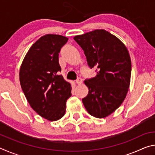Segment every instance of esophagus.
Here are the masks:
<instances>
[{"instance_id":"1","label":"esophagus","mask_w":155,"mask_h":155,"mask_svg":"<svg viewBox=\"0 0 155 155\" xmlns=\"http://www.w3.org/2000/svg\"><path fill=\"white\" fill-rule=\"evenodd\" d=\"M76 83H77V84H78V85H79V84H81L83 83V81H82V79H81V78H78L77 80H76Z\"/></svg>"}]
</instances>
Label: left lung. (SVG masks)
<instances>
[{
  "instance_id": "1",
  "label": "left lung",
  "mask_w": 155,
  "mask_h": 155,
  "mask_svg": "<svg viewBox=\"0 0 155 155\" xmlns=\"http://www.w3.org/2000/svg\"><path fill=\"white\" fill-rule=\"evenodd\" d=\"M86 57L95 77L87 78V96L83 103L91 115L103 118L121 105L129 87L131 61L121 41L108 31L98 29L74 38Z\"/></svg>"
}]
</instances>
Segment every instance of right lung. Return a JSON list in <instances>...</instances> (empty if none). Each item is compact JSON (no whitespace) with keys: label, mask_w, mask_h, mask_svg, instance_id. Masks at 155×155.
<instances>
[{"label":"right lung","mask_w":155,"mask_h":155,"mask_svg":"<svg viewBox=\"0 0 155 155\" xmlns=\"http://www.w3.org/2000/svg\"><path fill=\"white\" fill-rule=\"evenodd\" d=\"M68 39L48 34L36 41L26 54L20 70L22 90L35 112L50 121L64 116L71 85L59 75V53Z\"/></svg>","instance_id":"1"}]
</instances>
